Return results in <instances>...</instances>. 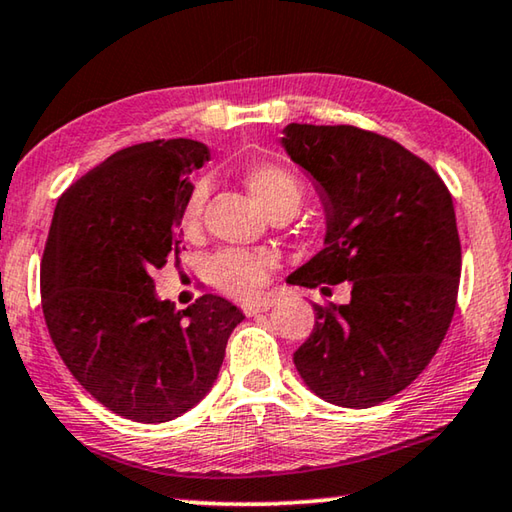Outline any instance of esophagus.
<instances>
[{"label": "esophagus", "mask_w": 512, "mask_h": 512, "mask_svg": "<svg viewBox=\"0 0 512 512\" xmlns=\"http://www.w3.org/2000/svg\"><path fill=\"white\" fill-rule=\"evenodd\" d=\"M273 307V300L271 298H262V300H255V302H246L244 305V314L246 316H257L262 314V311H268Z\"/></svg>", "instance_id": "34e87169"}]
</instances>
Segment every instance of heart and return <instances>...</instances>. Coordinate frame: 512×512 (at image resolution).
<instances>
[{
	"mask_svg": "<svg viewBox=\"0 0 512 512\" xmlns=\"http://www.w3.org/2000/svg\"><path fill=\"white\" fill-rule=\"evenodd\" d=\"M244 185L266 214H293L302 203L305 189L293 171L277 162H257L244 171ZM205 205V187L196 185L180 214V228L187 237L201 232ZM273 257L268 253L230 248L216 255L210 264V282L225 296L235 300L255 298L273 271Z\"/></svg>",
	"mask_w": 512,
	"mask_h": 512,
	"instance_id": "heart-1",
	"label": "heart"
}]
</instances>
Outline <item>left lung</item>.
Instances as JSON below:
<instances>
[{"instance_id":"left-lung-1","label":"left lung","mask_w":512,"mask_h":512,"mask_svg":"<svg viewBox=\"0 0 512 512\" xmlns=\"http://www.w3.org/2000/svg\"><path fill=\"white\" fill-rule=\"evenodd\" d=\"M282 144L314 176L327 216L325 248L287 282L352 287L348 305L314 302V332L293 363L318 397L368 409L429 366L452 323L461 277L452 194L431 164L357 126L289 124Z\"/></svg>"}]
</instances>
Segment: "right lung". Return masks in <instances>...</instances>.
Segmentation results:
<instances>
[{"label": "right lung", "mask_w": 512, "mask_h": 512, "mask_svg": "<svg viewBox=\"0 0 512 512\" xmlns=\"http://www.w3.org/2000/svg\"><path fill=\"white\" fill-rule=\"evenodd\" d=\"M194 140L112 153L58 198L40 264L42 314L74 379L121 418L158 424L210 391L244 314L212 293L187 309L155 298L153 273L180 253Z\"/></svg>", "instance_id": "right-lung-1"}]
</instances>
